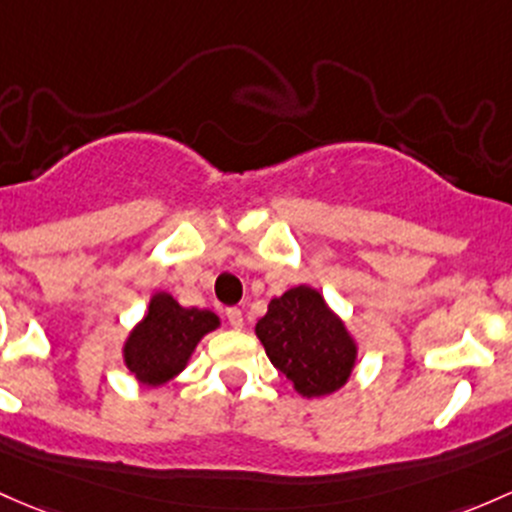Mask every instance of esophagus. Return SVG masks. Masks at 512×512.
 I'll list each match as a JSON object with an SVG mask.
<instances>
[{"label":"esophagus","instance_id":"1","mask_svg":"<svg viewBox=\"0 0 512 512\" xmlns=\"http://www.w3.org/2000/svg\"><path fill=\"white\" fill-rule=\"evenodd\" d=\"M225 319H228V324L233 328H242L245 324V319H242V311L238 306H230V309H225Z\"/></svg>","mask_w":512,"mask_h":512}]
</instances>
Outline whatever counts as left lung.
I'll list each match as a JSON object with an SVG mask.
<instances>
[{"mask_svg":"<svg viewBox=\"0 0 512 512\" xmlns=\"http://www.w3.org/2000/svg\"><path fill=\"white\" fill-rule=\"evenodd\" d=\"M255 331L274 368L301 395H331L346 385L355 343L316 289L301 284L272 299Z\"/></svg>","mask_w":512,"mask_h":512,"instance_id":"1","label":"left lung"}]
</instances>
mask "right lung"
I'll list each match as a JSON object with an SVG mask.
<instances>
[{"instance_id":"obj_1","label":"right lung","mask_w":512,"mask_h":512,"mask_svg":"<svg viewBox=\"0 0 512 512\" xmlns=\"http://www.w3.org/2000/svg\"><path fill=\"white\" fill-rule=\"evenodd\" d=\"M218 326L206 309H184L169 294H154L144 321L129 333L127 368L142 383L161 385L181 373L196 343Z\"/></svg>"}]
</instances>
